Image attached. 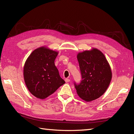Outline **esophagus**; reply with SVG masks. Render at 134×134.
Returning a JSON list of instances; mask_svg holds the SVG:
<instances>
[{
    "label": "esophagus",
    "mask_w": 134,
    "mask_h": 134,
    "mask_svg": "<svg viewBox=\"0 0 134 134\" xmlns=\"http://www.w3.org/2000/svg\"><path fill=\"white\" fill-rule=\"evenodd\" d=\"M65 82H69L70 81V79L66 78V79H65Z\"/></svg>",
    "instance_id": "obj_1"
}]
</instances>
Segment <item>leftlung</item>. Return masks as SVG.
<instances>
[{
	"mask_svg": "<svg viewBox=\"0 0 134 134\" xmlns=\"http://www.w3.org/2000/svg\"><path fill=\"white\" fill-rule=\"evenodd\" d=\"M77 59L82 75L81 82L74 83L79 97L87 102L97 99L106 92L112 79V70L101 51L93 48L79 52Z\"/></svg>",
	"mask_w": 134,
	"mask_h": 134,
	"instance_id": "1",
	"label": "left lung"
}]
</instances>
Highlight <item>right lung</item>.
Returning a JSON list of instances; mask_svg holds the SVG:
<instances>
[{"label":"right lung","mask_w":134,"mask_h":134,"mask_svg":"<svg viewBox=\"0 0 134 134\" xmlns=\"http://www.w3.org/2000/svg\"><path fill=\"white\" fill-rule=\"evenodd\" d=\"M58 55V52L43 46L34 50L25 62L24 81L27 89L36 97L46 98L65 83L55 65Z\"/></svg>","instance_id":"add662e5"}]
</instances>
